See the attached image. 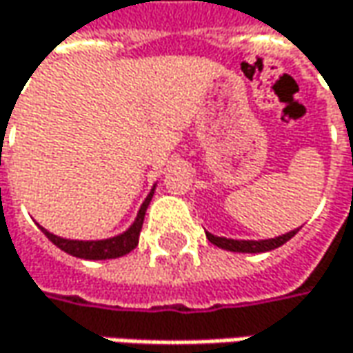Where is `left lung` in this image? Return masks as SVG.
I'll use <instances>...</instances> for the list:
<instances>
[{
    "label": "left lung",
    "mask_w": 353,
    "mask_h": 353,
    "mask_svg": "<svg viewBox=\"0 0 353 353\" xmlns=\"http://www.w3.org/2000/svg\"><path fill=\"white\" fill-rule=\"evenodd\" d=\"M299 232L297 230H291L283 236H276V239H271V241H232V239H222V236H214L206 232L208 241L224 250H232V252H267V250H272V248H279L281 244H285L287 241H291L295 234Z\"/></svg>",
    "instance_id": "1"
}]
</instances>
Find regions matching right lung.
<instances>
[{"instance_id":"add662e5","label":"right lung","mask_w":353,"mask_h":353,"mask_svg":"<svg viewBox=\"0 0 353 353\" xmlns=\"http://www.w3.org/2000/svg\"><path fill=\"white\" fill-rule=\"evenodd\" d=\"M153 198V190L151 194L145 198L143 206L139 210L135 222L131 224V228L114 239H107V241H66V239H60V236H54L50 234L48 230L42 228V232L48 236L50 241L54 242L60 250L72 254V256H79V259H88V261H105V259H119L127 252H131L137 242H139V234H141V226H143V218H145V210L149 206Z\"/></svg>"}]
</instances>
